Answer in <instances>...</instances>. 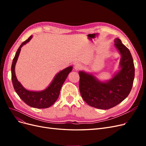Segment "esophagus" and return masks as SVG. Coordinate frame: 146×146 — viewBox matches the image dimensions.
Masks as SVG:
<instances>
[{
  "label": "esophagus",
  "mask_w": 146,
  "mask_h": 146,
  "mask_svg": "<svg viewBox=\"0 0 146 146\" xmlns=\"http://www.w3.org/2000/svg\"><path fill=\"white\" fill-rule=\"evenodd\" d=\"M82 68V65L79 63H76V64H75V66H74V68L76 70H78L81 69Z\"/></svg>",
  "instance_id": "34e87169"
}]
</instances>
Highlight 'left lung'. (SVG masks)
<instances>
[{"label": "left lung", "mask_w": 146, "mask_h": 146, "mask_svg": "<svg viewBox=\"0 0 146 146\" xmlns=\"http://www.w3.org/2000/svg\"><path fill=\"white\" fill-rule=\"evenodd\" d=\"M114 46L121 55V69L111 80L102 82L91 74L78 72L81 96L91 107L102 110L115 107L129 96L133 86L135 66L131 53L118 38L114 39Z\"/></svg>", "instance_id": "8db88e82"}]
</instances>
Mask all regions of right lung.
Segmentation results:
<instances>
[{
    "label": "right lung",
    "instance_id": "obj_1",
    "mask_svg": "<svg viewBox=\"0 0 146 146\" xmlns=\"http://www.w3.org/2000/svg\"><path fill=\"white\" fill-rule=\"evenodd\" d=\"M32 38V36H30L28 39L21 44L13 58L11 65L12 83L16 93L26 104L35 108H47L54 104L58 98L61 86L69 72L72 71V67L69 66L57 74L50 85L44 90L41 91H31L25 89L17 80L15 69L21 47L27 43Z\"/></svg>",
    "mask_w": 146,
    "mask_h": 146
}]
</instances>
